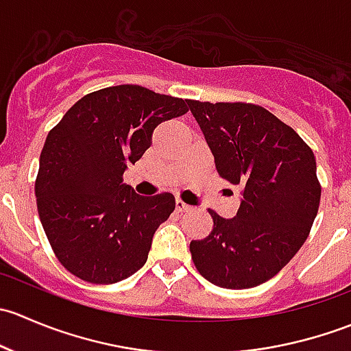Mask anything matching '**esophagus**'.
I'll return each instance as SVG.
<instances>
[{"label":"esophagus","instance_id":"esophagus-1","mask_svg":"<svg viewBox=\"0 0 351 351\" xmlns=\"http://www.w3.org/2000/svg\"><path fill=\"white\" fill-rule=\"evenodd\" d=\"M175 207H176V210H178V212H190V210H192V207H190L189 204H185L183 200H180V198H176V200H175Z\"/></svg>","mask_w":351,"mask_h":351}]
</instances>
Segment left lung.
<instances>
[{
    "label": "left lung",
    "instance_id": "obj_1",
    "mask_svg": "<svg viewBox=\"0 0 351 351\" xmlns=\"http://www.w3.org/2000/svg\"><path fill=\"white\" fill-rule=\"evenodd\" d=\"M214 156L219 176L241 186L238 214L214 210V229L190 243L204 278L251 289L278 274L300 250L317 215L316 158L292 127L251 104L186 101Z\"/></svg>",
    "mask_w": 351,
    "mask_h": 351
}]
</instances>
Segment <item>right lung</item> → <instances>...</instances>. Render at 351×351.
Returning a JSON list of instances; mask_svg holds the SVG:
<instances>
[{
    "instance_id": "right-lung-1",
    "label": "right lung",
    "mask_w": 351,
    "mask_h": 351,
    "mask_svg": "<svg viewBox=\"0 0 351 351\" xmlns=\"http://www.w3.org/2000/svg\"><path fill=\"white\" fill-rule=\"evenodd\" d=\"M186 112L182 98L120 84L77 100L49 132L35 197L49 243L71 274L115 284L144 267L175 197L137 195L122 176L149 149L156 127Z\"/></svg>"
}]
</instances>
